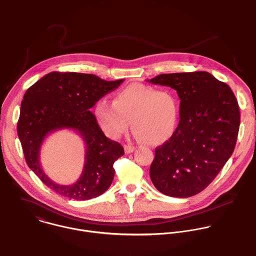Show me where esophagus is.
I'll return each mask as SVG.
<instances>
[{
  "instance_id": "34e87169",
  "label": "esophagus",
  "mask_w": 256,
  "mask_h": 256,
  "mask_svg": "<svg viewBox=\"0 0 256 256\" xmlns=\"http://www.w3.org/2000/svg\"><path fill=\"white\" fill-rule=\"evenodd\" d=\"M134 150V148L132 146H128V144L124 146V152H126V154H132Z\"/></svg>"
}]
</instances>
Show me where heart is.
I'll return each instance as SVG.
<instances>
[{"label":"heart","instance_id":"obj_1","mask_svg":"<svg viewBox=\"0 0 256 256\" xmlns=\"http://www.w3.org/2000/svg\"><path fill=\"white\" fill-rule=\"evenodd\" d=\"M94 116L102 130L112 138L126 132L130 120L136 138L148 144H158L168 140L174 130L178 104L168 90L134 84L118 90L112 102L100 100Z\"/></svg>","mask_w":256,"mask_h":256}]
</instances>
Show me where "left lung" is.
<instances>
[{"label": "left lung", "mask_w": 256, "mask_h": 256, "mask_svg": "<svg viewBox=\"0 0 256 256\" xmlns=\"http://www.w3.org/2000/svg\"><path fill=\"white\" fill-rule=\"evenodd\" d=\"M148 82L170 86L180 98L178 126L156 148L150 180L166 196H196L216 178L234 150L240 122L236 98L208 72L162 74Z\"/></svg>", "instance_id": "8db88e82"}]
</instances>
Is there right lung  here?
<instances>
[{"mask_svg": "<svg viewBox=\"0 0 256 256\" xmlns=\"http://www.w3.org/2000/svg\"><path fill=\"white\" fill-rule=\"evenodd\" d=\"M122 82H108L90 74L52 72L26 92L16 126L18 136L28 168L56 194L76 200H88L102 194L110 186L114 176V164L124 150L118 142L104 136L90 108ZM64 128L78 133L86 146L83 172L68 186L52 181L39 162L44 138Z\"/></svg>", "mask_w": 256, "mask_h": 256, "instance_id": "obj_1", "label": "right lung"}]
</instances>
